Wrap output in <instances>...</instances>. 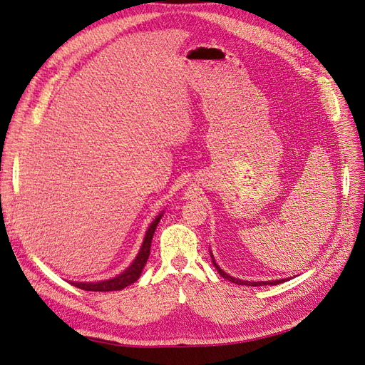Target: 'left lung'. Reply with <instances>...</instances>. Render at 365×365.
<instances>
[{"instance_id": "8db88e82", "label": "left lung", "mask_w": 365, "mask_h": 365, "mask_svg": "<svg viewBox=\"0 0 365 365\" xmlns=\"http://www.w3.org/2000/svg\"><path fill=\"white\" fill-rule=\"evenodd\" d=\"M212 260H213V264L216 267V269H217V272L222 275L224 279H227L228 282H233V283H236V284H247V286H262V284H279V283H283L284 280H275V282H244V280H239V279H235V277H231V275H228L227 272H224L222 269H220L219 267H217V263L215 262V259H213V256H212Z\"/></svg>"}]
</instances>
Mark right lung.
Wrapping results in <instances>:
<instances>
[{
  "instance_id": "1",
  "label": "right lung",
  "mask_w": 365,
  "mask_h": 365,
  "mask_svg": "<svg viewBox=\"0 0 365 365\" xmlns=\"http://www.w3.org/2000/svg\"><path fill=\"white\" fill-rule=\"evenodd\" d=\"M161 216L163 215L157 216L155 220H153V222L150 224L149 230L146 231L145 242H143V245H141V250L138 252L137 259L132 262V264L125 272H121L120 275H117V277H114L111 280H105V282H97V283H77V282H74L73 284L76 286V288H81L83 291L108 292V291H120V289L126 288V286H129L130 283L137 282V279L141 275V271H143V268H145V264H146V262L149 259L152 237H153V233H155V230H157V225L160 222Z\"/></svg>"
}]
</instances>
